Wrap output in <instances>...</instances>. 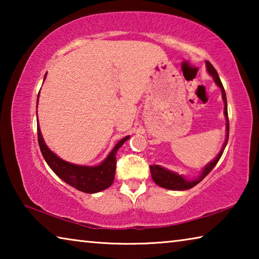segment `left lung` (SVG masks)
Instances as JSON below:
<instances>
[{
	"label": "left lung",
	"instance_id": "1",
	"mask_svg": "<svg viewBox=\"0 0 259 259\" xmlns=\"http://www.w3.org/2000/svg\"><path fill=\"white\" fill-rule=\"evenodd\" d=\"M207 68H208V72L210 75H212L214 82H216V84L221 88L222 89V96H223V100H224V114H225V117H226V140L224 143V145H223L222 151L219 152V154L217 155L216 159L213 161L210 162L209 164H207L204 166L202 174H201V176L195 179V181H186V179H184L181 175H177L172 171H169V170H166L164 168H162L160 165H156V164H153L150 165V170H151V175H152V178L153 181H154L157 185L161 186V187H164V188H168V190H175V191H185V190H190V188L194 187L195 185H198V184L202 181V179L207 176V175L211 171V170L214 168V165L217 164V162L221 159V156L223 154V152L225 150V146L227 144V140H229V131H230V123H229V114H227V102H226V94H225V90H224V87L222 84V81L221 78L218 76V73L214 67L212 66L211 64L207 61Z\"/></svg>",
	"mask_w": 259,
	"mask_h": 259
}]
</instances>
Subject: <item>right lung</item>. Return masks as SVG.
<instances>
[{"instance_id": "add662e5", "label": "right lung", "mask_w": 259, "mask_h": 259, "mask_svg": "<svg viewBox=\"0 0 259 259\" xmlns=\"http://www.w3.org/2000/svg\"><path fill=\"white\" fill-rule=\"evenodd\" d=\"M126 139H129V136L121 139L116 144L103 163L97 166H82L68 163L54 154L47 147L41 135L40 126H37L38 145H40L43 157L52 169V171L68 185L84 193H97L106 190L112 185L116 170V152L123 145Z\"/></svg>"}]
</instances>
